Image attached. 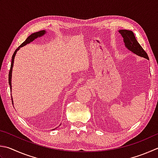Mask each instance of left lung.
I'll use <instances>...</instances> for the list:
<instances>
[{"mask_svg":"<svg viewBox=\"0 0 158 158\" xmlns=\"http://www.w3.org/2000/svg\"><path fill=\"white\" fill-rule=\"evenodd\" d=\"M119 32L122 34V37L124 38L125 45L128 50L136 54L137 55L149 59L147 53L137 42L133 31L131 30H119Z\"/></svg>","mask_w":158,"mask_h":158,"instance_id":"1","label":"left lung"}]
</instances>
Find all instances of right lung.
<instances>
[{"label":"right lung","instance_id":"add662e5","mask_svg":"<svg viewBox=\"0 0 158 158\" xmlns=\"http://www.w3.org/2000/svg\"><path fill=\"white\" fill-rule=\"evenodd\" d=\"M44 34H45V31L44 30H41V31H37V32H34L33 34H31V35H30L29 36H28L27 38V39L25 40V41L23 43V44L21 45H20V46L18 48H17V49L15 50V52H14L13 56H12V59H11V64L10 70V72H9V84H10V90L11 89V73H12V68H13V65H14V57H15V55H16V53L17 50H18L21 47L24 46V45H25L26 44H29V43L34 41V39L37 38V37H39V36H43ZM11 102H12V103H13L12 97H11Z\"/></svg>","mask_w":158,"mask_h":158}]
</instances>
